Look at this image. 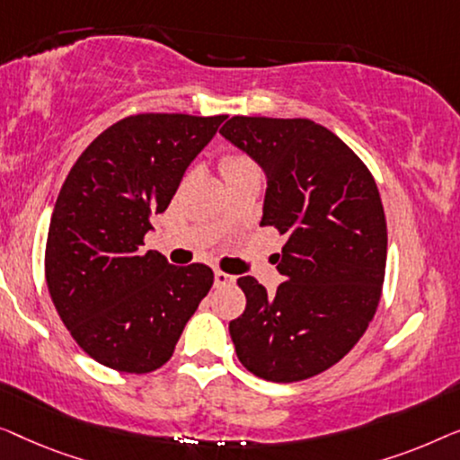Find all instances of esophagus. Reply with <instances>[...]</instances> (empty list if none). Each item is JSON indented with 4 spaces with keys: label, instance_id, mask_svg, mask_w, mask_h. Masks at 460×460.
I'll use <instances>...</instances> for the list:
<instances>
[{
    "label": "esophagus",
    "instance_id": "esophagus-1",
    "mask_svg": "<svg viewBox=\"0 0 460 460\" xmlns=\"http://www.w3.org/2000/svg\"><path fill=\"white\" fill-rule=\"evenodd\" d=\"M233 281H235V277H233V275L223 273V270H215V286H217V288L231 286Z\"/></svg>",
    "mask_w": 460,
    "mask_h": 460
}]
</instances>
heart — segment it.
I'll return each instance as SVG.
<instances>
[{"mask_svg":"<svg viewBox=\"0 0 460 460\" xmlns=\"http://www.w3.org/2000/svg\"><path fill=\"white\" fill-rule=\"evenodd\" d=\"M252 166H254V164H252L250 160L243 158V156H231V158L225 160V172H227V174L235 172V171H243V168H252Z\"/></svg>","mask_w":460,"mask_h":460,"instance_id":"b5f03b06","label":"heart"}]
</instances>
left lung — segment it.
<instances>
[{"mask_svg": "<svg viewBox=\"0 0 460 460\" xmlns=\"http://www.w3.org/2000/svg\"><path fill=\"white\" fill-rule=\"evenodd\" d=\"M221 135L262 168L261 225L286 235L275 294L239 277L245 310L229 323L256 377L292 384L352 350L377 310L387 227L375 179L329 128L308 119L233 116Z\"/></svg>", "mask_w": 460, "mask_h": 460, "instance_id": "obj_1", "label": "left lung"}]
</instances>
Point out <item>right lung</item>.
<instances>
[{"instance_id":"obj_1","label":"right lung","mask_w":460,"mask_h":460,"mask_svg":"<svg viewBox=\"0 0 460 460\" xmlns=\"http://www.w3.org/2000/svg\"><path fill=\"white\" fill-rule=\"evenodd\" d=\"M225 116L135 114L95 137L51 215L45 279L76 344L100 365L156 371L210 292L206 264L174 267L141 245Z\"/></svg>"}]
</instances>
